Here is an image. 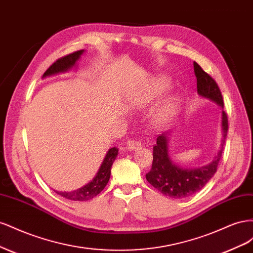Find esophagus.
Masks as SVG:
<instances>
[{
	"mask_svg": "<svg viewBox=\"0 0 253 253\" xmlns=\"http://www.w3.org/2000/svg\"><path fill=\"white\" fill-rule=\"evenodd\" d=\"M142 147V142L139 140H128L126 142V149L128 151H136Z\"/></svg>",
	"mask_w": 253,
	"mask_h": 253,
	"instance_id": "34e87169",
	"label": "esophagus"
}]
</instances>
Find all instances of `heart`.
I'll use <instances>...</instances> for the list:
<instances>
[{"instance_id": "obj_1", "label": "heart", "mask_w": 253, "mask_h": 253, "mask_svg": "<svg viewBox=\"0 0 253 253\" xmlns=\"http://www.w3.org/2000/svg\"><path fill=\"white\" fill-rule=\"evenodd\" d=\"M167 87H168L167 81H165L163 79H159L152 85L148 99L155 98L160 93H163V91ZM176 110H177V100H176V98H174V97L168 98L167 100H165L162 104H160L157 108V110L155 111L154 117H153L154 124L156 126L166 125L167 122L174 116Z\"/></svg>"}]
</instances>
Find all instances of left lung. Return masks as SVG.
Masks as SVG:
<instances>
[{"mask_svg":"<svg viewBox=\"0 0 253 253\" xmlns=\"http://www.w3.org/2000/svg\"><path fill=\"white\" fill-rule=\"evenodd\" d=\"M193 66L197 80L198 95L208 98L224 108L223 96H221V91L216 81L196 62L193 63ZM221 127H223V140H221V148L217 155L213 158L210 164L196 168V169H183L176 166L168 154V140L169 139L167 134L159 135L155 145L153 147L152 169L145 174L147 180L164 195L176 198V200L185 198L198 192L215 174L218 163L223 155V147L228 132V117L224 111L223 117H221Z\"/></svg>","mask_w":253,"mask_h":253,"instance_id":"8db88e82","label":"left lung"}]
</instances>
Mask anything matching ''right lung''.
<instances>
[{"instance_id":"right-lung-1","label":"right lung","mask_w":253,"mask_h":253,"mask_svg":"<svg viewBox=\"0 0 253 253\" xmlns=\"http://www.w3.org/2000/svg\"><path fill=\"white\" fill-rule=\"evenodd\" d=\"M83 49L75 51L73 53H70L65 57H62L58 59L55 63H52L46 72L44 73L43 78L47 77V76L56 75L59 73H64L68 70H71L73 66H75L76 62L79 60L80 56L83 53ZM118 155V149L117 148H112L106 153V155L103 159V162L99 168V170L96 174L93 180L89 181L87 185L84 187L72 191V192H57L59 195L63 196L67 200L76 201V202H85L89 201L91 198L97 196L106 186V183L110 180L111 176V168L114 163V160L116 159Z\"/></svg>"}]
</instances>
